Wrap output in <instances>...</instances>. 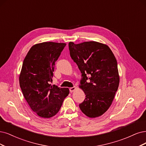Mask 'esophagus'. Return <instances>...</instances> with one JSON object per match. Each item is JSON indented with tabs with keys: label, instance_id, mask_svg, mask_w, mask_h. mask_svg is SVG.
<instances>
[{
	"label": "esophagus",
	"instance_id": "34e87169",
	"mask_svg": "<svg viewBox=\"0 0 146 146\" xmlns=\"http://www.w3.org/2000/svg\"><path fill=\"white\" fill-rule=\"evenodd\" d=\"M75 90H76V87H71V88H69L70 93H73V91H74Z\"/></svg>",
	"mask_w": 146,
	"mask_h": 146
}]
</instances>
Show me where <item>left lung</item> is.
<instances>
[{
	"label": "left lung",
	"instance_id": "8db88e82",
	"mask_svg": "<svg viewBox=\"0 0 146 146\" xmlns=\"http://www.w3.org/2000/svg\"><path fill=\"white\" fill-rule=\"evenodd\" d=\"M70 55L81 72L80 87L85 99L80 110L90 118L108 110L119 85L117 62L110 47L96 41L68 43Z\"/></svg>",
	"mask_w": 146,
	"mask_h": 146
}]
</instances>
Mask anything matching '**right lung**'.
Wrapping results in <instances>:
<instances>
[{
	"label": "right lung",
	"instance_id": "right-lung-1",
	"mask_svg": "<svg viewBox=\"0 0 146 146\" xmlns=\"http://www.w3.org/2000/svg\"><path fill=\"white\" fill-rule=\"evenodd\" d=\"M66 46L54 42L35 44L23 61L19 77L20 88L31 110L41 117L55 115L69 94L68 88L50 84L55 62Z\"/></svg>",
	"mask_w": 146,
	"mask_h": 146
}]
</instances>
